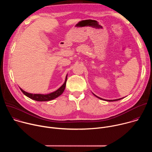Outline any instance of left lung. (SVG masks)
<instances>
[{
    "instance_id": "8db88e82",
    "label": "left lung",
    "mask_w": 152,
    "mask_h": 152,
    "mask_svg": "<svg viewBox=\"0 0 152 152\" xmlns=\"http://www.w3.org/2000/svg\"><path fill=\"white\" fill-rule=\"evenodd\" d=\"M96 97H97V98H99V99H102V100H104V99H102V98H100V97H98V96H96L94 94H93ZM124 97H123V98H120V99H115V100H107V101H109V102H113V101H117V100H121V99H123Z\"/></svg>"
}]
</instances>
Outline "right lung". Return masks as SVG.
<instances>
[{"label":"right lung","mask_w":152,"mask_h":152,"mask_svg":"<svg viewBox=\"0 0 152 152\" xmlns=\"http://www.w3.org/2000/svg\"><path fill=\"white\" fill-rule=\"evenodd\" d=\"M67 79V75L66 77V79H65V82L63 83V85L61 86L59 88H58L56 91L52 92L51 93L48 94H31L27 93L23 90L21 88H20V90L22 91V93L29 98L39 102H45V101H49L53 99H56V97L61 96L62 93L64 92L65 88H66V82Z\"/></svg>","instance_id":"add662e5"}]
</instances>
